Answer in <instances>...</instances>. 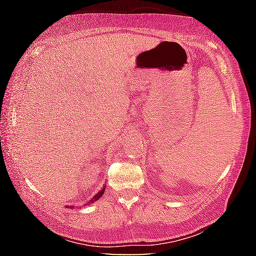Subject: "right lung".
<instances>
[{
	"instance_id": "obj_1",
	"label": "right lung",
	"mask_w": 256,
	"mask_h": 256,
	"mask_svg": "<svg viewBox=\"0 0 256 256\" xmlns=\"http://www.w3.org/2000/svg\"><path fill=\"white\" fill-rule=\"evenodd\" d=\"M104 189H106V188L104 187V188H102V190H100V191L97 193V194H96L94 198H92L90 200L88 203H92V202H95V200H99L100 198H102V194H104ZM66 207H68V206H66ZM70 207H72V206H70Z\"/></svg>"
}]
</instances>
